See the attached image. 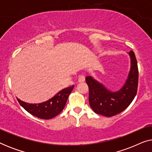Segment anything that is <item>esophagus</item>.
<instances>
[{"mask_svg":"<svg viewBox=\"0 0 152 152\" xmlns=\"http://www.w3.org/2000/svg\"><path fill=\"white\" fill-rule=\"evenodd\" d=\"M84 81H85L84 75H80V77H79V78H78V82H84Z\"/></svg>","mask_w":152,"mask_h":152,"instance_id":"esophagus-1","label":"esophagus"}]
</instances>
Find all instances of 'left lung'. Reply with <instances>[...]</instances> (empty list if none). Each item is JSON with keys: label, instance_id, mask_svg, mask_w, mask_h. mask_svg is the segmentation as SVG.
I'll list each match as a JSON object with an SVG mask.
<instances>
[{"label": "left lung", "instance_id": "left-lung-1", "mask_svg": "<svg viewBox=\"0 0 152 152\" xmlns=\"http://www.w3.org/2000/svg\"><path fill=\"white\" fill-rule=\"evenodd\" d=\"M129 55L131 69L125 84L118 91L111 92L92 77H86L89 89V104L95 113L112 117L125 110L134 100L138 90V68L134 52L131 50Z\"/></svg>", "mask_w": 152, "mask_h": 152}]
</instances>
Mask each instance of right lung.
<instances>
[{
  "label": "right lung",
  "instance_id": "right-lung-1",
  "mask_svg": "<svg viewBox=\"0 0 152 152\" xmlns=\"http://www.w3.org/2000/svg\"><path fill=\"white\" fill-rule=\"evenodd\" d=\"M74 85L59 91L55 96L44 102L39 104H29L17 98L23 108L28 113L41 119H51L61 113L65 107L68 96L72 92Z\"/></svg>",
  "mask_w": 152,
  "mask_h": 152
}]
</instances>
